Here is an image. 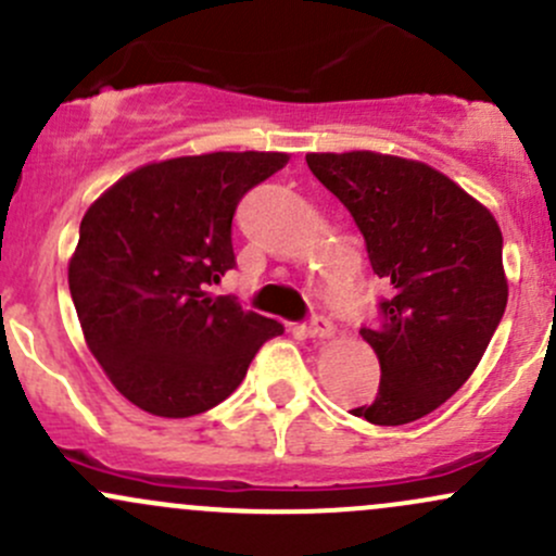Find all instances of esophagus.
<instances>
[{"mask_svg": "<svg viewBox=\"0 0 556 556\" xmlns=\"http://www.w3.org/2000/svg\"><path fill=\"white\" fill-rule=\"evenodd\" d=\"M334 332V325L327 319V316H311L306 325V334L308 338H329Z\"/></svg>", "mask_w": 556, "mask_h": 556, "instance_id": "34e87169", "label": "esophagus"}]
</instances>
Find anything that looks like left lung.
<instances>
[{
	"mask_svg": "<svg viewBox=\"0 0 556 556\" xmlns=\"http://www.w3.org/2000/svg\"><path fill=\"white\" fill-rule=\"evenodd\" d=\"M311 174L351 211L390 285L362 338L380 358L371 425H406L467 382L506 308L502 229L441 170L380 152H311Z\"/></svg>",
	"mask_w": 556,
	"mask_h": 556,
	"instance_id": "1",
	"label": "left lung"
}]
</instances>
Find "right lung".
<instances>
[{
  "instance_id": "add662e5",
  "label": "right lung",
  "mask_w": 556,
  "mask_h": 556,
  "mask_svg": "<svg viewBox=\"0 0 556 556\" xmlns=\"http://www.w3.org/2000/svg\"><path fill=\"white\" fill-rule=\"evenodd\" d=\"M285 152H211L131 170L81 218L68 266L89 351L134 406L194 417L237 390L279 321L211 295L237 266L231 218Z\"/></svg>"
}]
</instances>
